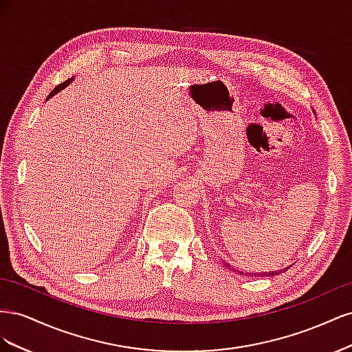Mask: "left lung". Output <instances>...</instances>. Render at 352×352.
Here are the masks:
<instances>
[{
	"mask_svg": "<svg viewBox=\"0 0 352 352\" xmlns=\"http://www.w3.org/2000/svg\"><path fill=\"white\" fill-rule=\"evenodd\" d=\"M226 267H230V265L226 264ZM286 269H287V267H286ZM286 269H285V270H286ZM232 270H233V269H232ZM233 272H238V270H233ZM280 272H283V270H278V272H263V273H243V272H238V273L242 274V276H243V274H245V276H248V274H250V276H276V274H279Z\"/></svg>",
	"mask_w": 352,
	"mask_h": 352,
	"instance_id": "1",
	"label": "left lung"
}]
</instances>
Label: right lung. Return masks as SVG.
I'll return each mask as SVG.
<instances>
[{"mask_svg":"<svg viewBox=\"0 0 352 352\" xmlns=\"http://www.w3.org/2000/svg\"><path fill=\"white\" fill-rule=\"evenodd\" d=\"M72 82H73V78H70V79H67V80H66V82H63V83H60V85H58V87H56V88H54V89H52V92H51V94H50V95H48V98H47V100H50V98H51V97H52V95H56V94H57V92H60V91H61V89H65V88H66V87H69V85H70V83H72Z\"/></svg>","mask_w":352,"mask_h":352,"instance_id":"1","label":"right lung"}]
</instances>
